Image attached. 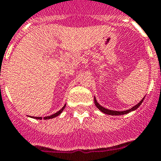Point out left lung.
<instances>
[{"label": "left lung", "mask_w": 161, "mask_h": 161, "mask_svg": "<svg viewBox=\"0 0 161 161\" xmlns=\"http://www.w3.org/2000/svg\"><path fill=\"white\" fill-rule=\"evenodd\" d=\"M145 98V97H144ZM144 98L142 99V101L140 102L137 105L134 106L132 108H130V109H129V110H126V111H123V112H117V111H112V110H108V109H107V108H103V107H102L101 105H99V103L97 102V100L95 98H94V103H95V105H96V107L97 108H98L99 110L101 111V112H103V113H105V114H108V115H112V116H118V115H123V114H126V113H129V112H130L131 111H134L136 110V109H137V108H139L140 106H141V104L142 103V102H143V100H144Z\"/></svg>", "instance_id": "obj_1"}]
</instances>
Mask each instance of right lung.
<instances>
[{"instance_id": "right-lung-1", "label": "right lung", "mask_w": 161, "mask_h": 161, "mask_svg": "<svg viewBox=\"0 0 161 161\" xmlns=\"http://www.w3.org/2000/svg\"><path fill=\"white\" fill-rule=\"evenodd\" d=\"M65 106H66V105L64 106V107H63V108H62V109H60V110L58 111V112H56V113H54V114H53V115H51V116H49V117H44V120H46V119H51V118H53V117H57V116H58V115H59L60 113H61V112H63V110H64V108H65ZM33 118H35V119H40V120H41V119H42V117H34Z\"/></svg>"}]
</instances>
